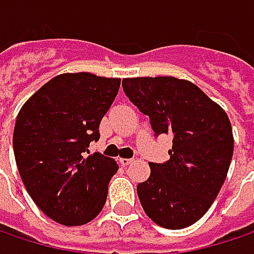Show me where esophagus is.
<instances>
[{
    "instance_id": "obj_1",
    "label": "esophagus",
    "mask_w": 254,
    "mask_h": 254,
    "mask_svg": "<svg viewBox=\"0 0 254 254\" xmlns=\"http://www.w3.org/2000/svg\"><path fill=\"white\" fill-rule=\"evenodd\" d=\"M132 161H133L132 158H119V164H121V165H124V167L129 165V164H130Z\"/></svg>"
}]
</instances>
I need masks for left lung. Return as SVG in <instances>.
<instances>
[{
    "label": "left lung",
    "mask_w": 254,
    "mask_h": 254,
    "mask_svg": "<svg viewBox=\"0 0 254 254\" xmlns=\"http://www.w3.org/2000/svg\"><path fill=\"white\" fill-rule=\"evenodd\" d=\"M129 100L149 118L155 138L172 136L170 159L149 162L151 175L136 187L142 208L154 223L178 230L211 207L233 157L226 112L195 84L175 77L124 79Z\"/></svg>",
    "instance_id": "left-lung-1"
}]
</instances>
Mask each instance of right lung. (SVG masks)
<instances>
[{
	"label": "right lung",
	"instance_id": "add662e5",
	"mask_svg": "<svg viewBox=\"0 0 254 254\" xmlns=\"http://www.w3.org/2000/svg\"><path fill=\"white\" fill-rule=\"evenodd\" d=\"M121 79L90 73L56 76L30 97L17 116L12 146L33 201L52 220L82 226L103 208L116 162L89 154Z\"/></svg>",
	"mask_w": 254,
	"mask_h": 254
}]
</instances>
